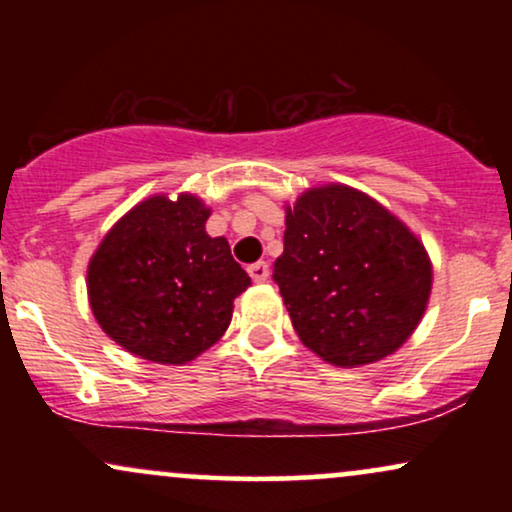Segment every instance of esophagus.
<instances>
[{"label": "esophagus", "instance_id": "esophagus-1", "mask_svg": "<svg viewBox=\"0 0 512 512\" xmlns=\"http://www.w3.org/2000/svg\"><path fill=\"white\" fill-rule=\"evenodd\" d=\"M250 276L252 281H257V284H262V281L269 279V264L267 262H257V264H250Z\"/></svg>", "mask_w": 512, "mask_h": 512}]
</instances>
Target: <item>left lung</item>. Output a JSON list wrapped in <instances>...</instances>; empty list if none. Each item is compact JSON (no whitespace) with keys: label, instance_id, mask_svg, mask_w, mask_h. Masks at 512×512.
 Instances as JSON below:
<instances>
[{"label":"left lung","instance_id":"left-lung-1","mask_svg":"<svg viewBox=\"0 0 512 512\" xmlns=\"http://www.w3.org/2000/svg\"><path fill=\"white\" fill-rule=\"evenodd\" d=\"M272 276L301 342L342 368L375 363L407 342L433 284L421 240L373 197L337 182L286 207Z\"/></svg>","mask_w":512,"mask_h":512}]
</instances>
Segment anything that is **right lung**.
Listing matches in <instances>:
<instances>
[{"label":"right lung","instance_id":"obj_1","mask_svg":"<svg viewBox=\"0 0 512 512\" xmlns=\"http://www.w3.org/2000/svg\"><path fill=\"white\" fill-rule=\"evenodd\" d=\"M202 199L154 195L115 223L88 262V303L98 325L146 361H192L221 339L250 276L226 238L204 231Z\"/></svg>","mask_w":512,"mask_h":512}]
</instances>
